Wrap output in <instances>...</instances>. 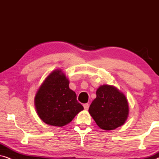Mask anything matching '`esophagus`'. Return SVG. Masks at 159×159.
Masks as SVG:
<instances>
[{"instance_id":"esophagus-1","label":"esophagus","mask_w":159,"mask_h":159,"mask_svg":"<svg viewBox=\"0 0 159 159\" xmlns=\"http://www.w3.org/2000/svg\"><path fill=\"white\" fill-rule=\"evenodd\" d=\"M83 106H84V110H88V108H89V104L88 103H84Z\"/></svg>"}]
</instances>
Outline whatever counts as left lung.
Segmentation results:
<instances>
[{"label":"left lung","mask_w":159,"mask_h":159,"mask_svg":"<svg viewBox=\"0 0 159 159\" xmlns=\"http://www.w3.org/2000/svg\"><path fill=\"white\" fill-rule=\"evenodd\" d=\"M88 111L101 129L113 130L127 121L129 104L125 95L116 87L103 84L97 89Z\"/></svg>","instance_id":"1"}]
</instances>
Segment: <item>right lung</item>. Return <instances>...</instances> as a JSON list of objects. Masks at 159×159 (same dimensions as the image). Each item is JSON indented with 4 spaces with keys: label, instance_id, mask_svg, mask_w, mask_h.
<instances>
[{
    "label": "right lung",
    "instance_id": "right-lung-1",
    "mask_svg": "<svg viewBox=\"0 0 159 159\" xmlns=\"http://www.w3.org/2000/svg\"><path fill=\"white\" fill-rule=\"evenodd\" d=\"M69 84V79L58 69L51 71L39 87L34 97V106L43 122L64 127L84 109Z\"/></svg>",
    "mask_w": 159,
    "mask_h": 159
}]
</instances>
